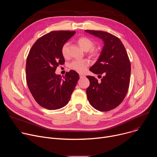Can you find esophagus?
Here are the masks:
<instances>
[{
	"mask_svg": "<svg viewBox=\"0 0 157 157\" xmlns=\"http://www.w3.org/2000/svg\"><path fill=\"white\" fill-rule=\"evenodd\" d=\"M84 77H85V76H84L83 74L79 73V78H84Z\"/></svg>",
	"mask_w": 157,
	"mask_h": 157,
	"instance_id": "34e87169",
	"label": "esophagus"
}]
</instances>
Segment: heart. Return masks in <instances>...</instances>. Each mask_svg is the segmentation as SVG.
Instances as JSON below:
<instances>
[{"label":"heart","mask_w":157,"mask_h":157,"mask_svg":"<svg viewBox=\"0 0 157 157\" xmlns=\"http://www.w3.org/2000/svg\"><path fill=\"white\" fill-rule=\"evenodd\" d=\"M77 42L80 47L86 52L89 51V55L91 57H96L98 55V52L95 50L94 43L89 38L82 36L78 39ZM61 54L64 58H68L69 56V43H65L61 48ZM90 64V61L87 59H76L71 61L69 65L71 70L79 73L84 72Z\"/></svg>","instance_id":"obj_1"}]
</instances>
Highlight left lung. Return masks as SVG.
I'll return each mask as SVG.
<instances>
[{
  "instance_id": "obj_1",
  "label": "left lung",
  "mask_w": 157,
  "mask_h": 157,
  "mask_svg": "<svg viewBox=\"0 0 157 157\" xmlns=\"http://www.w3.org/2000/svg\"><path fill=\"white\" fill-rule=\"evenodd\" d=\"M104 41V45L96 63L89 68L96 75H103L100 81L87 76L90 85L86 89L88 101L96 109L105 112L117 107L124 99L129 87L130 62L122 41L108 32L85 30Z\"/></svg>"
}]
</instances>
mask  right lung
I'll return each instance as SVG.
<instances>
[{"mask_svg": "<svg viewBox=\"0 0 157 157\" xmlns=\"http://www.w3.org/2000/svg\"><path fill=\"white\" fill-rule=\"evenodd\" d=\"M75 31H53L38 38L31 48L26 63V79L29 90L41 107L56 110L68 103L79 78L71 70L62 78L56 75L59 64L64 63L63 44Z\"/></svg>", "mask_w": 157, "mask_h": 157, "instance_id": "right-lung-1", "label": "right lung"}]
</instances>
